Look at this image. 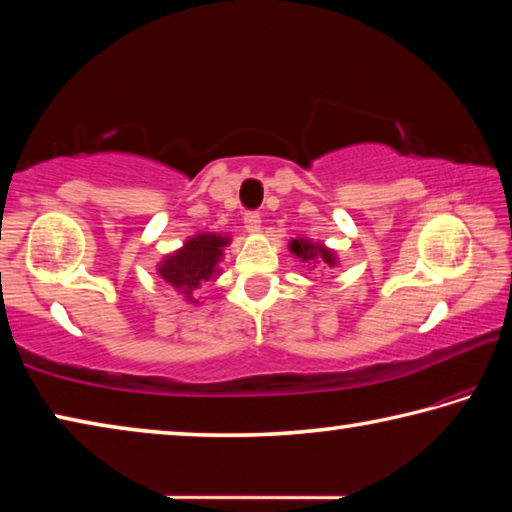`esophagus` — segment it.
<instances>
[{"label":"esophagus","instance_id":"esophagus-1","mask_svg":"<svg viewBox=\"0 0 512 512\" xmlns=\"http://www.w3.org/2000/svg\"><path fill=\"white\" fill-rule=\"evenodd\" d=\"M244 223H246V228H248L250 232H255V230L259 228V223H262V214H259L257 210H248V212L244 214Z\"/></svg>","mask_w":512,"mask_h":512}]
</instances>
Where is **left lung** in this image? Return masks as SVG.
<instances>
[{
	"mask_svg": "<svg viewBox=\"0 0 512 512\" xmlns=\"http://www.w3.org/2000/svg\"><path fill=\"white\" fill-rule=\"evenodd\" d=\"M291 253H296L302 262H316L318 259V262H325L329 266L334 264V255L329 253V250L309 244V241H305V239H293Z\"/></svg>",
	"mask_w": 512,
	"mask_h": 512,
	"instance_id": "left-lung-1",
	"label": "left lung"
}]
</instances>
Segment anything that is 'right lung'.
<instances>
[{
	"label": "right lung",
	"instance_id": "1",
	"mask_svg": "<svg viewBox=\"0 0 512 512\" xmlns=\"http://www.w3.org/2000/svg\"><path fill=\"white\" fill-rule=\"evenodd\" d=\"M225 244H228L225 237L198 235L189 239L185 248L178 250L176 255L164 259L158 271L173 287L189 293L203 280H210Z\"/></svg>",
	"mask_w": 512,
	"mask_h": 512
}]
</instances>
